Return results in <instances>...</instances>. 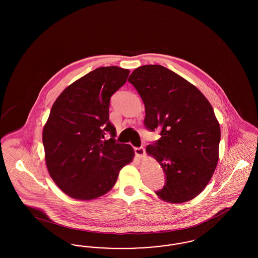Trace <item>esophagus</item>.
I'll return each mask as SVG.
<instances>
[{
	"mask_svg": "<svg viewBox=\"0 0 258 258\" xmlns=\"http://www.w3.org/2000/svg\"><path fill=\"white\" fill-rule=\"evenodd\" d=\"M135 152L136 157H137L139 160H141V159L144 158V156H145V150H144V148H135Z\"/></svg>",
	"mask_w": 258,
	"mask_h": 258,
	"instance_id": "obj_1",
	"label": "esophagus"
}]
</instances>
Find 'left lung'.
<instances>
[{"instance_id":"1","label":"left lung","mask_w":258,"mask_h":258,"mask_svg":"<svg viewBox=\"0 0 258 258\" xmlns=\"http://www.w3.org/2000/svg\"><path fill=\"white\" fill-rule=\"evenodd\" d=\"M128 81L145 105V125L161 131L156 145L146 148L166 176L156 194L173 204L194 199L219 161L221 126L211 103L197 87L160 64L135 69Z\"/></svg>"}]
</instances>
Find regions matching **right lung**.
<instances>
[{
	"label": "right lung",
	"mask_w": 258,
	"mask_h": 258,
	"mask_svg": "<svg viewBox=\"0 0 258 258\" xmlns=\"http://www.w3.org/2000/svg\"><path fill=\"white\" fill-rule=\"evenodd\" d=\"M128 74L115 66L98 68L67 87L52 105L42 131L44 159L54 183L72 198L104 196L134 160V148L115 142L109 121L111 96ZM106 131L112 137L102 141Z\"/></svg>",
	"instance_id": "1"
}]
</instances>
